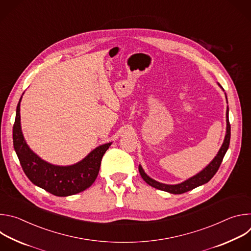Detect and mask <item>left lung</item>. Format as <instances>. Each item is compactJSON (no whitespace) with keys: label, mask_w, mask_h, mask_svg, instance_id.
I'll use <instances>...</instances> for the list:
<instances>
[{"label":"left lung","mask_w":251,"mask_h":251,"mask_svg":"<svg viewBox=\"0 0 251 251\" xmlns=\"http://www.w3.org/2000/svg\"><path fill=\"white\" fill-rule=\"evenodd\" d=\"M221 86V84H219ZM222 87V86H221ZM223 88V87H222ZM229 142H230V124H229V120H228V107H227V111H226V138L224 141V144L222 146V148L220 149L218 155L216 156L210 163L209 165L204 168L201 172H200L198 175L194 176L193 177L189 178V180L181 183V184H177V185H165L162 183H159L153 178H151L150 176H148L144 171H143L142 167L139 166V172L141 176L143 177V180H144L148 185H150L151 187L161 190V191H165L171 194H175V195H180V194H184L186 192H189L199 186H201L205 183H207L210 178L216 175V173L218 172L223 159L228 149L229 146Z\"/></svg>","instance_id":"left-lung-1"}]
</instances>
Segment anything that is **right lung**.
I'll use <instances>...</instances> for the list:
<instances>
[{
    "label": "right lung",
    "mask_w": 251,
    "mask_h": 251,
    "mask_svg": "<svg viewBox=\"0 0 251 251\" xmlns=\"http://www.w3.org/2000/svg\"><path fill=\"white\" fill-rule=\"evenodd\" d=\"M21 99L13 127V142L20 164L28 180L56 197L75 195L88 189L96 180L102 157L111 143L97 147L82 161L73 166L61 167L47 163L28 148L24 139L21 130Z\"/></svg>",
    "instance_id": "1"
}]
</instances>
